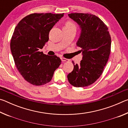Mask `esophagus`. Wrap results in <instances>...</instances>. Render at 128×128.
<instances>
[{
    "mask_svg": "<svg viewBox=\"0 0 128 128\" xmlns=\"http://www.w3.org/2000/svg\"><path fill=\"white\" fill-rule=\"evenodd\" d=\"M61 60L62 62H68L69 61V60L68 59H66V58H61Z\"/></svg>",
    "mask_w": 128,
    "mask_h": 128,
    "instance_id": "1",
    "label": "esophagus"
}]
</instances>
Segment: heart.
<instances>
[{"instance_id":"1","label":"heart","mask_w":128,"mask_h":128,"mask_svg":"<svg viewBox=\"0 0 128 128\" xmlns=\"http://www.w3.org/2000/svg\"><path fill=\"white\" fill-rule=\"evenodd\" d=\"M65 27L67 28H74L76 29V25L74 23H73L72 21H68L65 24Z\"/></svg>"}]
</instances>
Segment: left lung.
<instances>
[{"mask_svg":"<svg viewBox=\"0 0 128 128\" xmlns=\"http://www.w3.org/2000/svg\"><path fill=\"white\" fill-rule=\"evenodd\" d=\"M81 28L77 43L83 58L79 64L72 63L74 69L67 76L68 81L75 87H86L98 80L111 53V38L107 26L98 17L91 14H68Z\"/></svg>","mask_w":128,"mask_h":128,"instance_id":"left-lung-1","label":"left lung"}]
</instances>
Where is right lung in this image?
<instances>
[{
	"mask_svg": "<svg viewBox=\"0 0 128 128\" xmlns=\"http://www.w3.org/2000/svg\"><path fill=\"white\" fill-rule=\"evenodd\" d=\"M64 14L34 13L21 20L15 28L10 40V50L15 65L26 81L36 86L51 81L61 64L57 56L40 52L48 42L49 32Z\"/></svg>",
	"mask_w": 128,
	"mask_h": 128,
	"instance_id": "right-lung-1",
	"label": "right lung"
}]
</instances>
